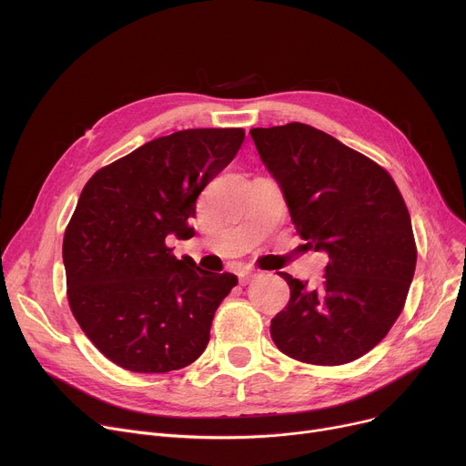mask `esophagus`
I'll return each mask as SVG.
<instances>
[{"label": "esophagus", "mask_w": 466, "mask_h": 466, "mask_svg": "<svg viewBox=\"0 0 466 466\" xmlns=\"http://www.w3.org/2000/svg\"><path fill=\"white\" fill-rule=\"evenodd\" d=\"M238 278H239L241 285H248V283H251L257 278V272L251 270V268H243V270H239Z\"/></svg>", "instance_id": "obj_1"}]
</instances>
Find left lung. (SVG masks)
Wrapping results in <instances>:
<instances>
[{
	"label": "left lung",
	"instance_id": "8db88e82",
	"mask_svg": "<svg viewBox=\"0 0 466 466\" xmlns=\"http://www.w3.org/2000/svg\"><path fill=\"white\" fill-rule=\"evenodd\" d=\"M306 248L325 251V281L281 272L290 299L270 325L285 355L321 366L376 348L404 308L418 260L411 218L389 171L302 122L253 128Z\"/></svg>",
	"mask_w": 466,
	"mask_h": 466
}]
</instances>
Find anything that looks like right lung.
<instances>
[{
	"mask_svg": "<svg viewBox=\"0 0 466 466\" xmlns=\"http://www.w3.org/2000/svg\"><path fill=\"white\" fill-rule=\"evenodd\" d=\"M243 137V128L157 137L85 185L62 246L67 300L88 339L120 369L164 374L204 353L238 278L176 258L166 239L194 236L196 198Z\"/></svg>",
	"mask_w": 466,
	"mask_h": 466,
	"instance_id": "add662e5",
	"label": "right lung"
}]
</instances>
